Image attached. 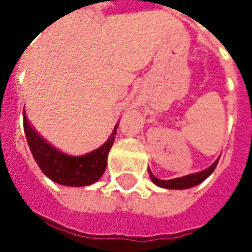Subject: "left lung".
I'll list each match as a JSON object with an SVG mask.
<instances>
[{
  "label": "left lung",
  "mask_w": 252,
  "mask_h": 252,
  "mask_svg": "<svg viewBox=\"0 0 252 252\" xmlns=\"http://www.w3.org/2000/svg\"><path fill=\"white\" fill-rule=\"evenodd\" d=\"M217 163H218V162H217ZM217 163H214V165H212L211 168H208V169H207V170H204V172H200V173H197V175H195V180H194V182H193L194 185H197V183H201L202 180H205V179H207V177H208L209 175H211V173L214 172V169L217 168ZM151 179H153V182H154V183H155V185L166 186V187H168V183H165L163 180H159L158 177L154 176L153 173H151ZM190 186H191V185H190Z\"/></svg>",
  "instance_id": "8db88e82"
}]
</instances>
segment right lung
Instances as JSON below:
<instances>
[{"mask_svg":"<svg viewBox=\"0 0 252 252\" xmlns=\"http://www.w3.org/2000/svg\"><path fill=\"white\" fill-rule=\"evenodd\" d=\"M23 127H25V131H26V137H28V141H29V146H30V148H32V151H33V154H34V158L35 161H37V163L40 165V168H41V170H43L44 173L47 175V176L50 177V179H52L54 182H57V183H61V185H89V183H93V182H95L97 179H99L101 177V175L104 173V170H105V165H106V155H108V153H109V148L112 147V143H114V138H115V133H116V127H118V125L115 126V130L112 131V136L106 140V143L104 144V146L101 147V148H98L97 151H99L98 154H96L95 157H93V158H91V155H94V153L89 154V155H83V157H79V162H77V158H76V166H79L80 168V165L79 163H89V159L90 161H93V163H95V175L91 177H84L83 176V179H79V180H69V179H63V176L61 177V173H54L52 170H50V168H45V165H44V162H41V159L38 158V155H37V153H35V146H33V144H44L45 147H48V150H51L50 153H52L51 155H59V158H66V155H63V154H57V151H55V148H51V147L48 146L47 143H44L43 138L40 137L37 133L34 131V129L29 125L28 122V118L25 116L23 118ZM96 152V151H94ZM61 169V168H59Z\"/></svg>","mask_w":252,"mask_h":252,"instance_id":"add662e5","label":"right lung"}]
</instances>
